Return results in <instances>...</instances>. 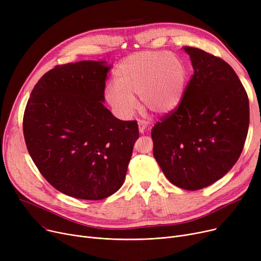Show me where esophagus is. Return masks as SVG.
Masks as SVG:
<instances>
[{"label":"esophagus","mask_w":261,"mask_h":261,"mask_svg":"<svg viewBox=\"0 0 261 261\" xmlns=\"http://www.w3.org/2000/svg\"><path fill=\"white\" fill-rule=\"evenodd\" d=\"M147 128V123L143 120H140L139 121V130H140V133H144L145 132V129Z\"/></svg>","instance_id":"obj_1"}]
</instances>
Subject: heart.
Instances as JSON below:
<instances>
[{
  "label": "heart",
  "instance_id": "obj_1",
  "mask_svg": "<svg viewBox=\"0 0 261 261\" xmlns=\"http://www.w3.org/2000/svg\"><path fill=\"white\" fill-rule=\"evenodd\" d=\"M115 85L106 88L108 103L121 118L134 113L135 96L158 115H167L180 106L187 81L184 62L163 51H142L123 59L115 68Z\"/></svg>",
  "mask_w": 261,
  "mask_h": 261
}]
</instances>
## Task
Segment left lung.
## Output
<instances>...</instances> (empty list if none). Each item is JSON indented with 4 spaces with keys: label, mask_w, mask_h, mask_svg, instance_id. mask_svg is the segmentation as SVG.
<instances>
[{
    "label": "left lung",
    "mask_w": 261,
    "mask_h": 261,
    "mask_svg": "<svg viewBox=\"0 0 261 261\" xmlns=\"http://www.w3.org/2000/svg\"><path fill=\"white\" fill-rule=\"evenodd\" d=\"M194 75L173 112L152 128L153 155L175 186L198 190L224 176L238 161L250 123L249 98L231 66L185 46Z\"/></svg>",
    "instance_id": "left-lung-1"
}]
</instances>
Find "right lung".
Masks as SVG:
<instances>
[{"instance_id": "add662e5", "label": "right lung", "mask_w": 261, "mask_h": 261, "mask_svg": "<svg viewBox=\"0 0 261 261\" xmlns=\"http://www.w3.org/2000/svg\"><path fill=\"white\" fill-rule=\"evenodd\" d=\"M110 65L84 60L55 66L27 101L23 133L45 180L76 199L102 200L125 181L139 126L116 118L105 102Z\"/></svg>"}]
</instances>
